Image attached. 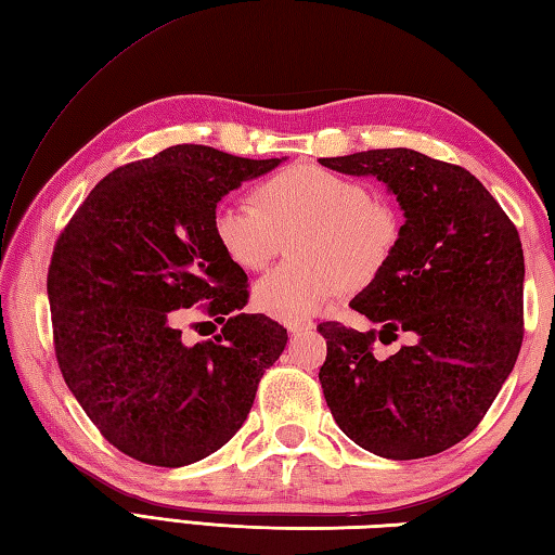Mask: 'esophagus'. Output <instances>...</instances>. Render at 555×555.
<instances>
[{
  "mask_svg": "<svg viewBox=\"0 0 555 555\" xmlns=\"http://www.w3.org/2000/svg\"><path fill=\"white\" fill-rule=\"evenodd\" d=\"M285 328L289 333H301V331L313 328V321L311 319H285Z\"/></svg>",
  "mask_w": 555,
  "mask_h": 555,
  "instance_id": "1",
  "label": "esophagus"
}]
</instances>
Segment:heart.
<instances>
[{
    "label": "heart",
    "instance_id": "obj_1",
    "mask_svg": "<svg viewBox=\"0 0 555 555\" xmlns=\"http://www.w3.org/2000/svg\"><path fill=\"white\" fill-rule=\"evenodd\" d=\"M256 201L227 197L212 212L222 254L244 270H263L295 236L301 258L256 282L258 309L278 319L311 317L354 282H372L389 266L399 219L362 183L321 166H292L256 188Z\"/></svg>",
    "mask_w": 555,
    "mask_h": 555
}]
</instances>
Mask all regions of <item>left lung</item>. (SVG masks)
Returning <instances> with one entry per match:
<instances>
[{
	"instance_id": "obj_1",
	"label": "left lung",
	"mask_w": 555,
	"mask_h": 555,
	"mask_svg": "<svg viewBox=\"0 0 555 555\" xmlns=\"http://www.w3.org/2000/svg\"><path fill=\"white\" fill-rule=\"evenodd\" d=\"M374 176L405 222L389 266L350 301L379 333L319 323L328 354L319 372L340 430L367 452L405 462L440 454L483 421L525 336V254L515 224L476 176L415 150L319 159ZM412 333L376 361L371 343Z\"/></svg>"
}]
</instances>
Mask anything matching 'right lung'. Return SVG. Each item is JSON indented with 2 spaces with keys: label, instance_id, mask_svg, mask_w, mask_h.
Segmentation results:
<instances>
[{
  "label": "right lung",
  "instance_id": "1",
  "mask_svg": "<svg viewBox=\"0 0 555 555\" xmlns=\"http://www.w3.org/2000/svg\"><path fill=\"white\" fill-rule=\"evenodd\" d=\"M282 159L176 144L120 166L52 250L48 299L62 376L106 440L138 462L188 466L244 425L287 331L246 307V273L212 234L222 197ZM205 300L223 323L185 346L178 311Z\"/></svg>",
  "mask_w": 555,
  "mask_h": 555
}]
</instances>
